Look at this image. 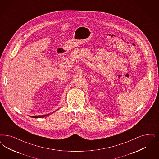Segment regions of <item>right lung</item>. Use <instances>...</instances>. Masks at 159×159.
Here are the masks:
<instances>
[{"label":"right lung","mask_w":159,"mask_h":159,"mask_svg":"<svg viewBox=\"0 0 159 159\" xmlns=\"http://www.w3.org/2000/svg\"><path fill=\"white\" fill-rule=\"evenodd\" d=\"M50 114H48V115H39V116H30L31 117H33V118H40V117H46L47 116H49Z\"/></svg>","instance_id":"1"}]
</instances>
